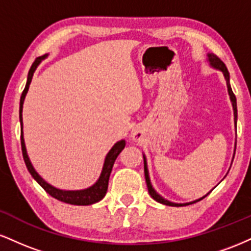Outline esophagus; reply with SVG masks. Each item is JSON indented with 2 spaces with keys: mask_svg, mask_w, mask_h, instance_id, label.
<instances>
[{
  "mask_svg": "<svg viewBox=\"0 0 251 251\" xmlns=\"http://www.w3.org/2000/svg\"><path fill=\"white\" fill-rule=\"evenodd\" d=\"M131 137L133 138V140H139V139H140V133H139V131H137V129H134V131H132Z\"/></svg>",
  "mask_w": 251,
  "mask_h": 251,
  "instance_id": "obj_1",
  "label": "esophagus"
}]
</instances>
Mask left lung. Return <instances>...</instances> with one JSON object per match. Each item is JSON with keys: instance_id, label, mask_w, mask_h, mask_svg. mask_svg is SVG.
Segmentation results:
<instances>
[{"instance_id": "1", "label": "left lung", "mask_w": 251, "mask_h": 251, "mask_svg": "<svg viewBox=\"0 0 251 251\" xmlns=\"http://www.w3.org/2000/svg\"><path fill=\"white\" fill-rule=\"evenodd\" d=\"M209 61L211 63V66H214L215 68H217V70H221L223 72L224 76H226V85H227V92H229V96H230V99H231V102H232V107H234V114H235V124H236V120H237V103H236V97L234 94V92H232L231 87H230V83H229V72H227L226 65H224V62L222 61L218 56L214 55V54H209ZM144 172H145V179H146V185H148V190H149V194L151 195V197L153 198L154 201H159V203L162 204H165V205H170V206H183V205H189V204H192V203H196V201H201L203 198H205L206 196H204V197H201V200L198 201H191V203H186V204H176V203H171V201L164 200L162 196H159L157 194V192L154 191V189L152 188L151 185V181H150V177H149V171H148V166H146V160L145 158H144Z\"/></svg>"}]
</instances>
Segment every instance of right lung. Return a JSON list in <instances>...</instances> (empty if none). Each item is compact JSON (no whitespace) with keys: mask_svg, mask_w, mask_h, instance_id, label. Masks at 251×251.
Instances as JSON below:
<instances>
[{"mask_svg":"<svg viewBox=\"0 0 251 251\" xmlns=\"http://www.w3.org/2000/svg\"><path fill=\"white\" fill-rule=\"evenodd\" d=\"M47 55H42L36 57L35 61L33 62L31 65L29 73H28V79H27V83H25V87L24 89L21 94V99H20V123H21V148H22V155H24V159L25 163V166H27L28 171L29 174L33 176V178L35 179L40 185L45 189V191L47 194H50L51 197H54L57 201H61L63 203L67 204H73V205H89V204H94L97 201H101L103 197H105L106 191H107L108 188V179H109V175H111L112 168H113V164L116 162L117 157L119 155L120 152L123 151L124 148H125V140H120L118 142L113 148L111 149V151L108 152V154L106 155L105 159V164H103L102 168V172L100 175V178L98 179V181L94 184L93 186L91 188L86 189V190H80V191H63V190H59L54 186L50 185L48 183H46L45 180L37 175V172L34 170L33 165H31L29 158L27 155V151H25V140H24V134H22V106H24V100L25 94H27L28 88H29L31 77H33L34 72H35L36 67L39 66V63L41 62V60L45 59Z\"/></svg>","mask_w":251,"mask_h":251,"instance_id":"1","label":"right lung"}]
</instances>
